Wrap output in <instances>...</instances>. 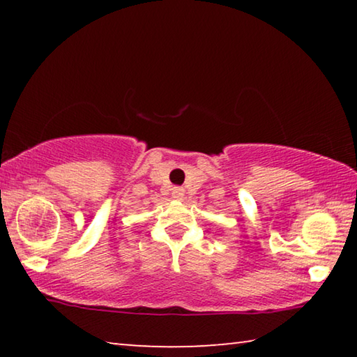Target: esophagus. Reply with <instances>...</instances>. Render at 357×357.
I'll return each instance as SVG.
<instances>
[{"label":"esophagus","mask_w":357,"mask_h":357,"mask_svg":"<svg viewBox=\"0 0 357 357\" xmlns=\"http://www.w3.org/2000/svg\"><path fill=\"white\" fill-rule=\"evenodd\" d=\"M172 197L174 198V200H183V198H184V189H183V187H173Z\"/></svg>","instance_id":"obj_1"}]
</instances>
